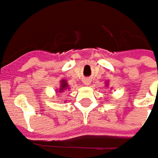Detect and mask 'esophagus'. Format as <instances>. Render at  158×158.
<instances>
[{"label":"esophagus","instance_id":"obj_1","mask_svg":"<svg viewBox=\"0 0 158 158\" xmlns=\"http://www.w3.org/2000/svg\"><path fill=\"white\" fill-rule=\"evenodd\" d=\"M84 83H85V84H87V85H89V84L90 83V82H89V79H86V80L84 81Z\"/></svg>","mask_w":158,"mask_h":158}]
</instances>
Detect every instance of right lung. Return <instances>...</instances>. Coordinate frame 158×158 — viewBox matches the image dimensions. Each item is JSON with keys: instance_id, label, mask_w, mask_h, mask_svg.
<instances>
[{"instance_id": "add662e5", "label": "right lung", "mask_w": 158, "mask_h": 158, "mask_svg": "<svg viewBox=\"0 0 158 158\" xmlns=\"http://www.w3.org/2000/svg\"><path fill=\"white\" fill-rule=\"evenodd\" d=\"M68 87H69V85H68L67 82H66L65 80H62V81H61L60 89V90H59V93H62V92H64V91H66V90L69 89Z\"/></svg>"}]
</instances>
